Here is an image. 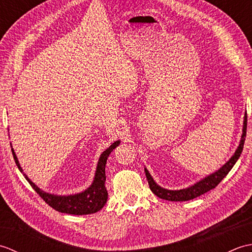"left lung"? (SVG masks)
Masks as SVG:
<instances>
[{
  "label": "left lung",
  "mask_w": 252,
  "mask_h": 252,
  "mask_svg": "<svg viewBox=\"0 0 252 252\" xmlns=\"http://www.w3.org/2000/svg\"><path fill=\"white\" fill-rule=\"evenodd\" d=\"M246 132H247V112H245L243 135H242V138H240L239 146L237 147L236 152H235V154L231 157V159H229L222 168L216 171L215 173L206 176L205 179L197 182V183L194 185L187 187V189H183L180 190H170V189H162L161 186H159L156 182L154 181L151 173L148 172V170L145 168V174L149 184V189H151V190L157 197L161 198V199L170 200V201H187V200L194 199L196 197H199L200 195L205 194V192L209 191L210 189H216V186L220 183L224 178H225L227 173L234 167V164L236 163L238 158L240 157V154H242L243 148H244Z\"/></svg>",
  "instance_id": "obj_1"
}]
</instances>
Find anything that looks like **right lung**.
<instances>
[{
  "instance_id": "obj_1",
  "label": "right lung",
  "mask_w": 252,
  "mask_h": 252,
  "mask_svg": "<svg viewBox=\"0 0 252 252\" xmlns=\"http://www.w3.org/2000/svg\"><path fill=\"white\" fill-rule=\"evenodd\" d=\"M120 141H116L112 143L111 145L106 149L103 154L100 155L98 159L97 167H96L95 176L93 183L91 184L90 187L87 189L79 192V194L74 195H68V196H60L46 192L44 190L40 189L33 182H32L26 174L25 178L29 182V184L32 186L40 197L43 199L47 205L51 206L56 211L62 213H68V215H74V216H83V215H91V213H95L99 211L101 208L105 206L108 198V192L105 187V181H106V174H105V167L107 162V158H108L109 154L114 151V149L119 145ZM12 145V144H10ZM12 147V146H10ZM12 153L15 159V162L17 164L20 172H23L17 156L12 148Z\"/></svg>"
}]
</instances>
